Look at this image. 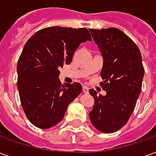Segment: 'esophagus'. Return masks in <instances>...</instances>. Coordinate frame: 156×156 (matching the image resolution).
<instances>
[{"mask_svg": "<svg viewBox=\"0 0 156 156\" xmlns=\"http://www.w3.org/2000/svg\"><path fill=\"white\" fill-rule=\"evenodd\" d=\"M83 92L84 93V94H88V88H87V87H83Z\"/></svg>", "mask_w": 156, "mask_h": 156, "instance_id": "34e87169", "label": "esophagus"}]
</instances>
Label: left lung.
Segmentation results:
<instances>
[{"mask_svg": "<svg viewBox=\"0 0 156 156\" xmlns=\"http://www.w3.org/2000/svg\"><path fill=\"white\" fill-rule=\"evenodd\" d=\"M94 41L103 57L102 86L106 95L90 89L94 104L89 118L93 126L102 133L116 132L127 124L140 96L144 78L140 51L119 29H90Z\"/></svg>", "mask_w": 156, "mask_h": 156, "instance_id": "left-lung-1", "label": "left lung"}]
</instances>
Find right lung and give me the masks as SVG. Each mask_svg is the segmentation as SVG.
Instances as JSON below:
<instances>
[{
	"instance_id": "obj_1",
	"label": "right lung",
	"mask_w": 156,
	"mask_h": 156,
	"mask_svg": "<svg viewBox=\"0 0 156 156\" xmlns=\"http://www.w3.org/2000/svg\"><path fill=\"white\" fill-rule=\"evenodd\" d=\"M87 41H92L87 28L50 27L26 42L17 63V88L23 110L36 127L57 125L81 94L78 83L62 85L59 68L69 64L79 45Z\"/></svg>"
}]
</instances>
